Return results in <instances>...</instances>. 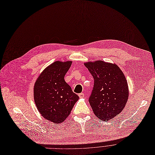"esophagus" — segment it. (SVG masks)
I'll return each instance as SVG.
<instances>
[{"mask_svg": "<svg viewBox=\"0 0 155 155\" xmlns=\"http://www.w3.org/2000/svg\"><path fill=\"white\" fill-rule=\"evenodd\" d=\"M78 96L80 97V98H83V97H84V96H85V94H84V93H81L78 94Z\"/></svg>", "mask_w": 155, "mask_h": 155, "instance_id": "34e87169", "label": "esophagus"}]
</instances>
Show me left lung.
<instances>
[{"instance_id":"1","label":"left lung","mask_w":155,"mask_h":155,"mask_svg":"<svg viewBox=\"0 0 155 155\" xmlns=\"http://www.w3.org/2000/svg\"><path fill=\"white\" fill-rule=\"evenodd\" d=\"M85 67L94 78L89 103L97 117L105 121L124 109L129 97V87L120 68L103 61L87 62Z\"/></svg>"}]
</instances>
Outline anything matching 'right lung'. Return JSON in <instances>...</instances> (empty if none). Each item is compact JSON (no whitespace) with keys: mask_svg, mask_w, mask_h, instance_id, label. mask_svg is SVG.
Segmentation results:
<instances>
[{"mask_svg":"<svg viewBox=\"0 0 155 155\" xmlns=\"http://www.w3.org/2000/svg\"><path fill=\"white\" fill-rule=\"evenodd\" d=\"M72 61H55L47 67L37 78L34 86V100L43 117L55 124L69 116L79 97L64 80Z\"/></svg>","mask_w":155,"mask_h":155,"instance_id":"1","label":"right lung"}]
</instances>
